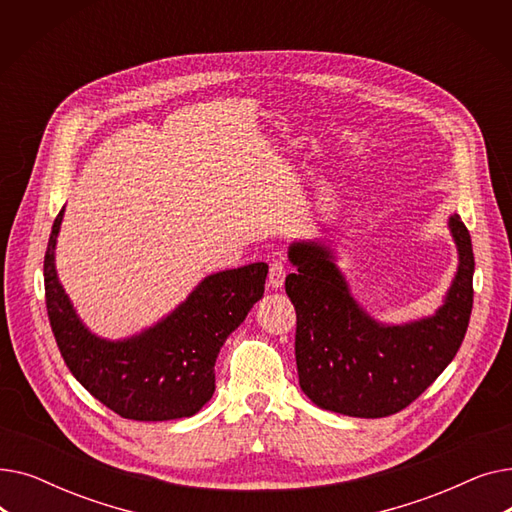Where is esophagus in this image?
<instances>
[{
    "instance_id": "1",
    "label": "esophagus",
    "mask_w": 512,
    "mask_h": 512,
    "mask_svg": "<svg viewBox=\"0 0 512 512\" xmlns=\"http://www.w3.org/2000/svg\"><path fill=\"white\" fill-rule=\"evenodd\" d=\"M270 286L272 288H282L284 284V278H286V263L282 259H274L270 263Z\"/></svg>"
}]
</instances>
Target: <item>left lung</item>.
<instances>
[{
	"label": "left lung",
	"mask_w": 512,
	"mask_h": 512,
	"mask_svg": "<svg viewBox=\"0 0 512 512\" xmlns=\"http://www.w3.org/2000/svg\"><path fill=\"white\" fill-rule=\"evenodd\" d=\"M459 270L444 305L411 324L386 326L353 299L330 247L292 242L286 294L297 311L301 390L319 409L348 417H388L419 398L459 351L473 309V247L467 226L450 215Z\"/></svg>",
	"instance_id": "1"
}]
</instances>
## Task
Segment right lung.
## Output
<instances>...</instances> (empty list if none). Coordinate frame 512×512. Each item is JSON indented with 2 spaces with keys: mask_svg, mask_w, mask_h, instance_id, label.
<instances>
[{
  "mask_svg": "<svg viewBox=\"0 0 512 512\" xmlns=\"http://www.w3.org/2000/svg\"><path fill=\"white\" fill-rule=\"evenodd\" d=\"M64 209L51 226L43 278L51 332L74 378L107 409L134 421L193 417L215 390V359L263 297L267 263L207 276L168 317L137 336L105 340L78 319L56 272Z\"/></svg>",
  "mask_w": 512,
  "mask_h": 512,
  "instance_id": "right-lung-1",
  "label": "right lung"
}]
</instances>
